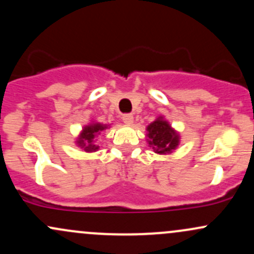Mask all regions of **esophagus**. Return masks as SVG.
I'll use <instances>...</instances> for the list:
<instances>
[{
  "instance_id": "obj_1",
  "label": "esophagus",
  "mask_w": 254,
  "mask_h": 254,
  "mask_svg": "<svg viewBox=\"0 0 254 254\" xmlns=\"http://www.w3.org/2000/svg\"><path fill=\"white\" fill-rule=\"evenodd\" d=\"M122 119H123V122L125 124H132V122H133V116L132 115H129V113H127V115H123V117H122Z\"/></svg>"
}]
</instances>
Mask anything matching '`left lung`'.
Masks as SVG:
<instances>
[{
    "label": "left lung",
    "mask_w": 254,
    "mask_h": 254,
    "mask_svg": "<svg viewBox=\"0 0 254 254\" xmlns=\"http://www.w3.org/2000/svg\"><path fill=\"white\" fill-rule=\"evenodd\" d=\"M147 131L148 143L157 154H170L179 145V133L167 121H165L164 117L156 118L153 123L148 125Z\"/></svg>",
    "instance_id": "left-lung-1"
}]
</instances>
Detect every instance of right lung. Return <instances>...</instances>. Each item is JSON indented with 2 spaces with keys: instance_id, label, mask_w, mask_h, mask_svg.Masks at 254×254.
Here are the masks:
<instances>
[{
  "instance_id": "right-lung-1",
  "label": "right lung",
  "mask_w": 254,
  "mask_h": 254,
  "mask_svg": "<svg viewBox=\"0 0 254 254\" xmlns=\"http://www.w3.org/2000/svg\"><path fill=\"white\" fill-rule=\"evenodd\" d=\"M109 125L97 123V122H93L89 125H86L81 131L80 136L77 137L76 144L80 148H82L87 153H93V151H97L99 149V145L95 144V138L100 135L105 129H107Z\"/></svg>"
}]
</instances>
